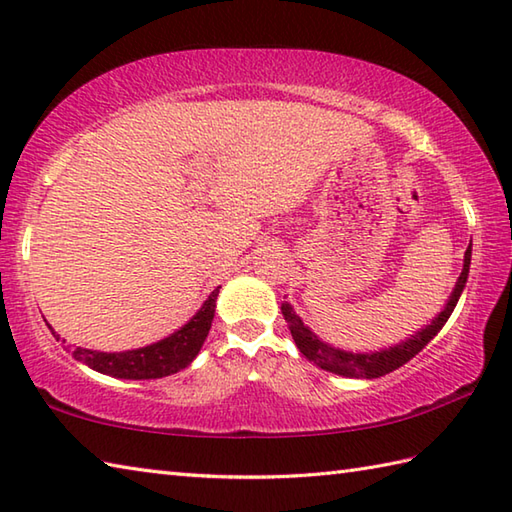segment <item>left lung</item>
Returning <instances> with one entry per match:
<instances>
[{"instance_id": "8db88e82", "label": "left lung", "mask_w": 512, "mask_h": 512, "mask_svg": "<svg viewBox=\"0 0 512 512\" xmlns=\"http://www.w3.org/2000/svg\"><path fill=\"white\" fill-rule=\"evenodd\" d=\"M470 255H473V244H468L466 253H464V268L459 273L453 293L448 295L446 304L442 308V313L435 315L430 319V324H426L424 328H419L415 335H410L402 342L388 348H379V350H368V353H353V350H344V348H335L333 344L324 342L322 337L315 335L310 330L302 317L295 315L293 306L288 302L282 304V313L288 322L290 335H293L295 344L299 348L308 362H313L315 366L328 370V373L342 375V377H353V379H373V377H382L393 373L395 368L404 366L406 362H410L419 350H422L430 339H435V335L439 330L444 328V324L448 322V317L453 315V310L462 297L466 282H468V270H470Z\"/></svg>"}]
</instances>
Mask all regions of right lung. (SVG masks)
I'll return each mask as SVG.
<instances>
[{
  "label": "right lung",
  "instance_id": "obj_1",
  "mask_svg": "<svg viewBox=\"0 0 512 512\" xmlns=\"http://www.w3.org/2000/svg\"><path fill=\"white\" fill-rule=\"evenodd\" d=\"M219 288L222 286H217L213 293L208 295L202 308H199L184 326H179L175 333L159 339L155 344L133 348V350H122V353H102V350L75 346L73 357L77 362L86 364L88 368L97 370V373L117 377V379H159V377L175 375L179 370L190 366V362H193L199 350H202L208 337L210 324H213V317H215ZM53 335L57 342L66 344V339L59 337L55 330Z\"/></svg>",
  "mask_w": 512,
  "mask_h": 512
}]
</instances>
